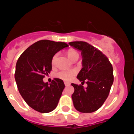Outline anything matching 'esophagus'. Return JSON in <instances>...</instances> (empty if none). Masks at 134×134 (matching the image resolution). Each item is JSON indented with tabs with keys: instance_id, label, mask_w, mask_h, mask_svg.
I'll list each match as a JSON object with an SVG mask.
<instances>
[{
	"instance_id": "1",
	"label": "esophagus",
	"mask_w": 134,
	"mask_h": 134,
	"mask_svg": "<svg viewBox=\"0 0 134 134\" xmlns=\"http://www.w3.org/2000/svg\"><path fill=\"white\" fill-rule=\"evenodd\" d=\"M64 83H65V85L66 87H67V86L70 85V82H67V81H65Z\"/></svg>"
}]
</instances>
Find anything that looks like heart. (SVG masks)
<instances>
[{
  "instance_id": "b5f03b06",
  "label": "heart",
  "mask_w": 134,
  "mask_h": 134,
  "mask_svg": "<svg viewBox=\"0 0 134 134\" xmlns=\"http://www.w3.org/2000/svg\"><path fill=\"white\" fill-rule=\"evenodd\" d=\"M67 55L68 56L69 59L71 61H73L76 57H79V53L76 50L71 49H69L67 52ZM57 59V54L54 55L52 57V65H55ZM76 74V71L74 70H62L59 72H57L55 74V77L59 79H61L64 81H70L73 78Z\"/></svg>"
}]
</instances>
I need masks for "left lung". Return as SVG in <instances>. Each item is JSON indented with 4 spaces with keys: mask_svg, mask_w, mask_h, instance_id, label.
I'll list each match as a JSON object with an SVG mask.
<instances>
[{
    "mask_svg": "<svg viewBox=\"0 0 134 134\" xmlns=\"http://www.w3.org/2000/svg\"><path fill=\"white\" fill-rule=\"evenodd\" d=\"M69 44L81 51L82 68L77 78L84 83H72L75 88L72 94L76 110L82 113H91L99 109L108 98L114 82L113 68L108 57L98 49L85 42H72Z\"/></svg>",
    "mask_w": 134,
    "mask_h": 134,
    "instance_id": "1",
    "label": "left lung"
}]
</instances>
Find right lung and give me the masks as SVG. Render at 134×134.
Segmentation results:
<instances>
[{
    "mask_svg": "<svg viewBox=\"0 0 134 134\" xmlns=\"http://www.w3.org/2000/svg\"><path fill=\"white\" fill-rule=\"evenodd\" d=\"M68 44L47 40L38 41L26 49L18 58L15 80L20 94L27 105L41 113L55 109L65 85L60 79L48 84L43 79L52 71V59Z\"/></svg>",
    "mask_w": 134,
    "mask_h": 134,
    "instance_id": "obj_1",
    "label": "right lung"
}]
</instances>
